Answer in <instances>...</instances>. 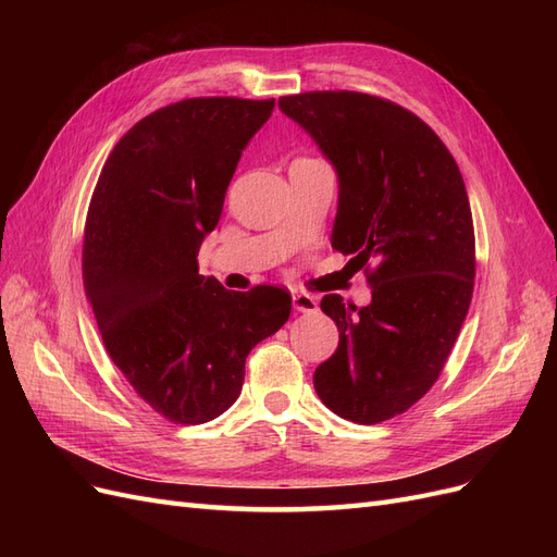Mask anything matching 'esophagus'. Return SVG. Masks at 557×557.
Segmentation results:
<instances>
[{
  "mask_svg": "<svg viewBox=\"0 0 557 557\" xmlns=\"http://www.w3.org/2000/svg\"><path fill=\"white\" fill-rule=\"evenodd\" d=\"M293 309L297 313H315L318 311V297L307 293H295L293 295Z\"/></svg>",
  "mask_w": 557,
  "mask_h": 557,
  "instance_id": "34e87169",
  "label": "esophagus"
}]
</instances>
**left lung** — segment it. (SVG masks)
<instances>
[{
  "mask_svg": "<svg viewBox=\"0 0 557 557\" xmlns=\"http://www.w3.org/2000/svg\"><path fill=\"white\" fill-rule=\"evenodd\" d=\"M339 181L332 248L372 264L367 307L325 295L339 348L315 369L325 407L374 425L440 379L474 290V223L462 174L411 111L362 92L281 97Z\"/></svg>",
  "mask_w": 557,
  "mask_h": 557,
  "instance_id": "8db88e82",
  "label": "left lung"
}]
</instances>
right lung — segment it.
I'll return each instance as SVG.
<instances>
[{
  "label": "right lung",
  "mask_w": 557,
  "mask_h": 557,
  "mask_svg": "<svg viewBox=\"0 0 557 557\" xmlns=\"http://www.w3.org/2000/svg\"><path fill=\"white\" fill-rule=\"evenodd\" d=\"M274 99H183L115 144L86 221L83 283L113 364L137 395L181 425L225 413L248 352L290 318L274 285L230 293L201 276L242 153Z\"/></svg>",
  "instance_id": "1"
}]
</instances>
